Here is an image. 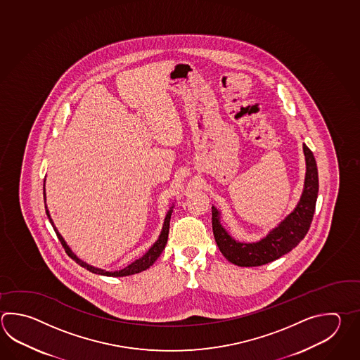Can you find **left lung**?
Returning <instances> with one entry per match:
<instances>
[{
  "label": "left lung",
  "instance_id": "obj_1",
  "mask_svg": "<svg viewBox=\"0 0 360 360\" xmlns=\"http://www.w3.org/2000/svg\"><path fill=\"white\" fill-rule=\"evenodd\" d=\"M302 148L307 160V176L300 202L294 212L262 241L257 243H236L220 226L218 210L214 206L212 207L214 238L220 252L231 263L240 266H257L271 263L296 248L308 233L316 212L319 184L314 155L307 145H304Z\"/></svg>",
  "mask_w": 360,
  "mask_h": 360
}]
</instances>
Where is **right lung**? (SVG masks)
<instances>
[{"label":"right lung","mask_w":360,"mask_h":360,"mask_svg":"<svg viewBox=\"0 0 360 360\" xmlns=\"http://www.w3.org/2000/svg\"><path fill=\"white\" fill-rule=\"evenodd\" d=\"M46 207V214H47V217H49V219L51 221L52 227L55 229V232H56V236H58V238H59L60 243L63 245V248L65 250L66 254H68V257H72L74 262H77L78 264L82 265L83 268H86L87 271H92V273H96V274H103V276H109V277H124V276H131V274H136V273H140V271H145L147 269L150 265H153L155 263V260L158 259V257H160V254L162 252V250L165 249V245H167V241H168V235H169V221H170V215H172V209L169 210L168 214H167V217H165V220H164V227H162V233H160V237H159V240L156 241V243L153 245V248L147 251L146 254L143 255V257H140L139 260H136V262H133L132 264L128 265V266H125L124 269H122V271H101V269H97V268H94V266H91V265L86 264V263H83L82 260H79L78 257L74 255L73 252H72V250L68 248V245H66L65 241H64V238L61 237L59 232L56 231V228L53 226V223H52L51 218H50V214H49V210H47V206H44Z\"/></svg>","instance_id":"1"}]
</instances>
